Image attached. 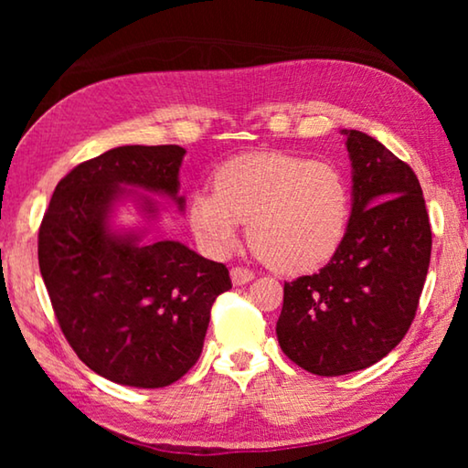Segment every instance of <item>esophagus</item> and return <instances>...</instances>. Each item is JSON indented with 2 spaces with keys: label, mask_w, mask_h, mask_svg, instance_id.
Listing matches in <instances>:
<instances>
[{
  "label": "esophagus",
  "mask_w": 468,
  "mask_h": 468,
  "mask_svg": "<svg viewBox=\"0 0 468 468\" xmlns=\"http://www.w3.org/2000/svg\"><path fill=\"white\" fill-rule=\"evenodd\" d=\"M251 279H253V272L250 271V268H243V266L231 268V281H233L235 287H239V284L250 282Z\"/></svg>",
  "instance_id": "34e87169"
}]
</instances>
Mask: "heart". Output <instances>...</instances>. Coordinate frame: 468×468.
Segmentation results:
<instances>
[{
	"label": "heart",
	"instance_id": "obj_1",
	"mask_svg": "<svg viewBox=\"0 0 468 468\" xmlns=\"http://www.w3.org/2000/svg\"><path fill=\"white\" fill-rule=\"evenodd\" d=\"M212 186L187 200L189 229L206 256L233 253L245 220L258 256L289 274L326 264L345 239L351 196L332 163L250 153L220 165Z\"/></svg>",
	"mask_w": 468,
	"mask_h": 468
}]
</instances>
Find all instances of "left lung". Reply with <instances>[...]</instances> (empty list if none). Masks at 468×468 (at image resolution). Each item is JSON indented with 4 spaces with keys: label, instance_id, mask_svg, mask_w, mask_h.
<instances>
[{
    "label": "left lung",
    "instance_id": "left-lung-1",
    "mask_svg": "<svg viewBox=\"0 0 468 468\" xmlns=\"http://www.w3.org/2000/svg\"><path fill=\"white\" fill-rule=\"evenodd\" d=\"M353 167L345 239L318 274L284 282L276 336L315 376H345L384 359L415 318L431 256L419 179L382 142L343 130Z\"/></svg>",
    "mask_w": 468,
    "mask_h": 468
}]
</instances>
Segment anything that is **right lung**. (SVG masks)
I'll use <instances>...</instances> for the list:
<instances>
[{"instance_id": "add662e5", "label": "right lung", "mask_w": 468, "mask_h": 468, "mask_svg": "<svg viewBox=\"0 0 468 468\" xmlns=\"http://www.w3.org/2000/svg\"><path fill=\"white\" fill-rule=\"evenodd\" d=\"M186 150L120 146L80 163L51 196L38 229V268L63 336L94 374L133 388H163L194 367L215 299L231 289L225 264L179 241H144L146 229L115 231V206L132 197L146 220L150 196L179 210Z\"/></svg>"}]
</instances>
